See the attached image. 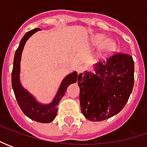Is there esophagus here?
<instances>
[{
    "mask_svg": "<svg viewBox=\"0 0 147 147\" xmlns=\"http://www.w3.org/2000/svg\"><path fill=\"white\" fill-rule=\"evenodd\" d=\"M77 72L78 73V74H80V73H82L83 71L85 70V67L84 66H82V65H79V66H78L77 67Z\"/></svg>",
    "mask_w": 147,
    "mask_h": 147,
    "instance_id": "1",
    "label": "esophagus"
}]
</instances>
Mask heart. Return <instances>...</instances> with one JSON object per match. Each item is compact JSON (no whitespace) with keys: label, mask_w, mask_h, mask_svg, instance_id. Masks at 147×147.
<instances>
[{"label":"heart","mask_w":147,"mask_h":147,"mask_svg":"<svg viewBox=\"0 0 147 147\" xmlns=\"http://www.w3.org/2000/svg\"><path fill=\"white\" fill-rule=\"evenodd\" d=\"M91 44L95 47H97L99 46L102 45L100 52L103 56H107L108 55L113 53L117 48V43L115 40L110 39V38L106 39V37L101 34L94 35L93 37H92Z\"/></svg>","instance_id":"1"}]
</instances>
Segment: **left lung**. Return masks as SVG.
I'll use <instances>...</instances> for the list:
<instances>
[{
    "mask_svg": "<svg viewBox=\"0 0 147 147\" xmlns=\"http://www.w3.org/2000/svg\"><path fill=\"white\" fill-rule=\"evenodd\" d=\"M94 73L80 74V106L85 118L102 121L121 111L134 85V61L130 55L119 53L93 66Z\"/></svg>",
    "mask_w": 147,
    "mask_h": 147,
    "instance_id": "8db88e82",
    "label": "left lung"
}]
</instances>
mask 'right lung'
Listing matches in <instances>:
<instances>
[{
    "mask_svg": "<svg viewBox=\"0 0 147 147\" xmlns=\"http://www.w3.org/2000/svg\"><path fill=\"white\" fill-rule=\"evenodd\" d=\"M40 30V28H34L31 31L26 32L25 35L21 39L19 47L14 53L13 70L11 74V82L15 98L24 114L34 121L48 123L55 119L57 115V105L59 104V101L64 96L67 88L72 83H75L77 82L78 75L77 71H74L73 73L65 77L60 83L59 89L56 92V95L55 96L53 100L49 104H42L39 101H37V99L22 86L20 82V76L22 52L26 42L28 40V38L32 36L35 32Z\"/></svg>",
    "mask_w": 147,
    "mask_h": 147,
    "instance_id": "obj_1",
    "label": "right lung"
}]
</instances>
